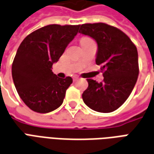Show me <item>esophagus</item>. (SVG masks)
<instances>
[{"label": "esophagus", "instance_id": "esophagus-1", "mask_svg": "<svg viewBox=\"0 0 154 154\" xmlns=\"http://www.w3.org/2000/svg\"><path fill=\"white\" fill-rule=\"evenodd\" d=\"M79 79V77H74V78H73V80H74V81L75 82V81H77V80H78Z\"/></svg>", "mask_w": 154, "mask_h": 154}]
</instances>
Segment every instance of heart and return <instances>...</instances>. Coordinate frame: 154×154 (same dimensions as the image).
<instances>
[{
  "label": "heart",
  "instance_id": "heart-1",
  "mask_svg": "<svg viewBox=\"0 0 154 154\" xmlns=\"http://www.w3.org/2000/svg\"><path fill=\"white\" fill-rule=\"evenodd\" d=\"M89 41H92V39L89 38H87V37H85V38H83L80 40V43H81V42H86Z\"/></svg>",
  "mask_w": 154,
  "mask_h": 154
}]
</instances>
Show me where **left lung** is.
<instances>
[{
	"label": "left lung",
	"mask_w": 154,
	"mask_h": 154,
	"mask_svg": "<svg viewBox=\"0 0 154 154\" xmlns=\"http://www.w3.org/2000/svg\"><path fill=\"white\" fill-rule=\"evenodd\" d=\"M79 33L97 43L96 64L101 66L103 82L88 79V87L82 94L84 103L98 112H112L126 101L139 75L135 45L122 30L104 23L79 25Z\"/></svg>",
	"instance_id": "8db88e82"
}]
</instances>
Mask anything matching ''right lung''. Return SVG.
I'll return each mask as SVG.
<instances>
[{"label":"right lung","mask_w":154,"mask_h":154,"mask_svg":"<svg viewBox=\"0 0 154 154\" xmlns=\"http://www.w3.org/2000/svg\"><path fill=\"white\" fill-rule=\"evenodd\" d=\"M79 25L50 24L27 36L12 64V78L20 98L30 109L48 113L63 103L71 77L61 79L51 70L54 63L78 33Z\"/></svg>","instance_id":"add662e5"}]
</instances>
